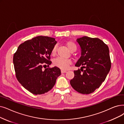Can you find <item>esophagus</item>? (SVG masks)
Here are the masks:
<instances>
[{
	"label": "esophagus",
	"instance_id": "obj_1",
	"mask_svg": "<svg viewBox=\"0 0 124 124\" xmlns=\"http://www.w3.org/2000/svg\"><path fill=\"white\" fill-rule=\"evenodd\" d=\"M67 71L66 70H61V73H66Z\"/></svg>",
	"mask_w": 124,
	"mask_h": 124
}]
</instances>
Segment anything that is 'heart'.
<instances>
[{
    "mask_svg": "<svg viewBox=\"0 0 124 124\" xmlns=\"http://www.w3.org/2000/svg\"><path fill=\"white\" fill-rule=\"evenodd\" d=\"M69 50L71 51L74 49H77V46L72 41H68L66 43ZM57 52V46H55L53 48L52 51V54L55 55ZM53 64L56 66L62 69H66L68 68V66L71 64V61L69 59H63L60 57H58L55 59L53 61Z\"/></svg>",
    "mask_w": 124,
    "mask_h": 124,
    "instance_id": "b5f03b06",
    "label": "heart"
}]
</instances>
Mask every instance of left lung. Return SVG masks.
Wrapping results in <instances>:
<instances>
[{
	"label": "left lung",
	"mask_w": 124,
	"mask_h": 124,
	"mask_svg": "<svg viewBox=\"0 0 124 124\" xmlns=\"http://www.w3.org/2000/svg\"><path fill=\"white\" fill-rule=\"evenodd\" d=\"M77 41L82 52L81 56L75 66L82 67L74 71V77L70 83L78 92L89 94L100 87L110 70L109 49L98 38L83 36Z\"/></svg>",
	"instance_id": "obj_1"
}]
</instances>
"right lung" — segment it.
<instances>
[{"mask_svg":"<svg viewBox=\"0 0 124 124\" xmlns=\"http://www.w3.org/2000/svg\"><path fill=\"white\" fill-rule=\"evenodd\" d=\"M55 39L39 36L21 44L13 57L16 76L23 87L33 94L40 95L54 86L61 70L57 67L43 69L52 63L50 56Z\"/></svg>","mask_w":124,"mask_h":124,"instance_id":"right-lung-1","label":"right lung"}]
</instances>
